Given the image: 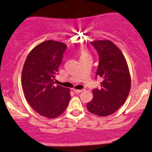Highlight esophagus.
<instances>
[{
	"mask_svg": "<svg viewBox=\"0 0 152 152\" xmlns=\"http://www.w3.org/2000/svg\"><path fill=\"white\" fill-rule=\"evenodd\" d=\"M73 92H75L76 93H82V91H84V90H77V89H75V88H73Z\"/></svg>",
	"mask_w": 152,
	"mask_h": 152,
	"instance_id": "obj_1",
	"label": "esophagus"
}]
</instances>
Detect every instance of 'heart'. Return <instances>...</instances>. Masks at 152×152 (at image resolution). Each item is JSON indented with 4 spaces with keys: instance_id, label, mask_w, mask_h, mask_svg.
I'll return each instance as SVG.
<instances>
[{
    "instance_id": "1",
    "label": "heart",
    "mask_w": 152,
    "mask_h": 152,
    "mask_svg": "<svg viewBox=\"0 0 152 152\" xmlns=\"http://www.w3.org/2000/svg\"><path fill=\"white\" fill-rule=\"evenodd\" d=\"M90 56V55H89V53H87V50H82V51H81V53H80V59H81V58L85 57V56Z\"/></svg>"
}]
</instances>
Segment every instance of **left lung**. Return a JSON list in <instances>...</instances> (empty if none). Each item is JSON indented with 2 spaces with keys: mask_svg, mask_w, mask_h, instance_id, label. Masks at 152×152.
Instances as JSON below:
<instances>
[{
  "mask_svg": "<svg viewBox=\"0 0 152 152\" xmlns=\"http://www.w3.org/2000/svg\"><path fill=\"white\" fill-rule=\"evenodd\" d=\"M91 44L97 50L99 64L96 76L101 77L100 89L93 90V99L87 104L90 113L104 117L113 114L124 102L131 88V76L123 53L108 39Z\"/></svg>",
  "mask_w": 152,
  "mask_h": 152,
  "instance_id": "obj_1",
  "label": "left lung"
}]
</instances>
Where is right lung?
<instances>
[{
    "mask_svg": "<svg viewBox=\"0 0 152 152\" xmlns=\"http://www.w3.org/2000/svg\"><path fill=\"white\" fill-rule=\"evenodd\" d=\"M66 48L58 41L41 42L31 50L23 68L21 83L26 99L37 113L48 118L62 115L70 99V89L53 85Z\"/></svg>",
    "mask_w": 152,
    "mask_h": 152,
    "instance_id": "add662e5",
    "label": "right lung"
}]
</instances>
